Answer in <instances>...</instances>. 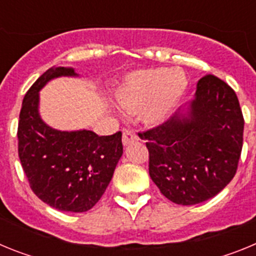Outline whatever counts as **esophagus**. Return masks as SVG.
Returning <instances> with one entry per match:
<instances>
[{
  "instance_id": "esophagus-1",
  "label": "esophagus",
  "mask_w": 256,
  "mask_h": 256,
  "mask_svg": "<svg viewBox=\"0 0 256 256\" xmlns=\"http://www.w3.org/2000/svg\"><path fill=\"white\" fill-rule=\"evenodd\" d=\"M137 140H138V137H137V134L133 130H124L123 132V140L122 141H123L124 146H128V144L137 141Z\"/></svg>"
}]
</instances>
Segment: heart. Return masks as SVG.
<instances>
[{
	"instance_id": "b5f03b06",
	"label": "heart",
	"mask_w": 256,
	"mask_h": 256,
	"mask_svg": "<svg viewBox=\"0 0 256 256\" xmlns=\"http://www.w3.org/2000/svg\"><path fill=\"white\" fill-rule=\"evenodd\" d=\"M182 69L146 68L126 74L115 90V100L128 112H137L144 124L155 126L172 112L187 90Z\"/></svg>"
}]
</instances>
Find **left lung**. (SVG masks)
<instances>
[{
  "label": "left lung",
  "mask_w": 256,
  "mask_h": 256,
  "mask_svg": "<svg viewBox=\"0 0 256 256\" xmlns=\"http://www.w3.org/2000/svg\"><path fill=\"white\" fill-rule=\"evenodd\" d=\"M244 124L234 90L212 74L201 78L190 102L140 134L148 141L152 182L174 204L195 205L214 198L236 174Z\"/></svg>",
  "instance_id": "left-lung-1"
}]
</instances>
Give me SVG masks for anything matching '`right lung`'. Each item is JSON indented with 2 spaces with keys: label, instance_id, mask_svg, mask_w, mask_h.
<instances>
[{
  "label": "right lung",
  "instance_id": "right-lung-1",
  "mask_svg": "<svg viewBox=\"0 0 256 256\" xmlns=\"http://www.w3.org/2000/svg\"><path fill=\"white\" fill-rule=\"evenodd\" d=\"M60 76H79L74 68L52 66L24 96L18 126L19 158L30 188L61 212H83L97 204L123 155L122 132L58 130L40 114V91Z\"/></svg>",
  "mask_w": 256,
  "mask_h": 256
}]
</instances>
